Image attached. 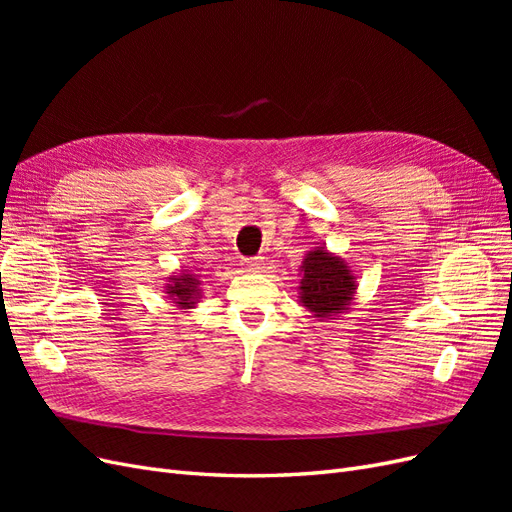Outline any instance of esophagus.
<instances>
[{
  "instance_id": "esophagus-1",
  "label": "esophagus",
  "mask_w": 512,
  "mask_h": 512,
  "mask_svg": "<svg viewBox=\"0 0 512 512\" xmlns=\"http://www.w3.org/2000/svg\"><path fill=\"white\" fill-rule=\"evenodd\" d=\"M243 265H245V269H247V271L260 273V271H262V258H245V260H243Z\"/></svg>"
}]
</instances>
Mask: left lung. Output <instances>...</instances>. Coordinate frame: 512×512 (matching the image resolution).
<instances>
[{"mask_svg":"<svg viewBox=\"0 0 512 512\" xmlns=\"http://www.w3.org/2000/svg\"><path fill=\"white\" fill-rule=\"evenodd\" d=\"M299 273V303L314 318L322 322L348 312L359 288L350 262L327 247H314L303 256Z\"/></svg>","mask_w":512,"mask_h":512,"instance_id":"left-lung-1","label":"left lung"}]
</instances>
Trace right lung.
Returning a JSON list of instances; mask_svg holds the SVG:
<instances>
[{"label": "right lung", "instance_id": "right-lung-1", "mask_svg": "<svg viewBox=\"0 0 512 512\" xmlns=\"http://www.w3.org/2000/svg\"><path fill=\"white\" fill-rule=\"evenodd\" d=\"M168 284H164L166 299H170L177 309H194L200 299V280L190 269H181L179 273L170 275Z\"/></svg>", "mask_w": 512, "mask_h": 512}]
</instances>
